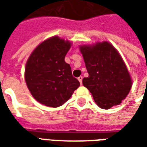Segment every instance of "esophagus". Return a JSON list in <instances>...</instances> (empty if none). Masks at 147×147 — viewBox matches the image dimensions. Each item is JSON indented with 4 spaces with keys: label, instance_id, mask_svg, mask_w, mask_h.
<instances>
[{
    "label": "esophagus",
    "instance_id": "1",
    "mask_svg": "<svg viewBox=\"0 0 147 147\" xmlns=\"http://www.w3.org/2000/svg\"><path fill=\"white\" fill-rule=\"evenodd\" d=\"M83 76H80L79 78H78V80L80 81V84H82V83H83Z\"/></svg>",
    "mask_w": 147,
    "mask_h": 147
}]
</instances>
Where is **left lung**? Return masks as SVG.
<instances>
[{"label":"left lung","mask_w":147,"mask_h":147,"mask_svg":"<svg viewBox=\"0 0 147 147\" xmlns=\"http://www.w3.org/2000/svg\"><path fill=\"white\" fill-rule=\"evenodd\" d=\"M89 76L83 78V86L92 94L100 108L109 109L120 105L131 88V79L123 59L107 42L94 45H81Z\"/></svg>","instance_id":"obj_1"}]
</instances>
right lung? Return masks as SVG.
<instances>
[{"label":"right lung","instance_id":"1","mask_svg":"<svg viewBox=\"0 0 147 147\" xmlns=\"http://www.w3.org/2000/svg\"><path fill=\"white\" fill-rule=\"evenodd\" d=\"M71 42L54 36L37 46L25 67L26 83L34 99L42 105L57 108L80 86L70 65L64 61Z\"/></svg>","mask_w":147,"mask_h":147}]
</instances>
